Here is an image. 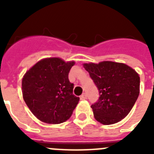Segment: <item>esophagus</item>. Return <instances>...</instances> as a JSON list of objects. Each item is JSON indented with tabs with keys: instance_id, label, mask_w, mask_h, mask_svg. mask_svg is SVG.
<instances>
[{
	"instance_id": "34e87169",
	"label": "esophagus",
	"mask_w": 154,
	"mask_h": 154,
	"mask_svg": "<svg viewBox=\"0 0 154 154\" xmlns=\"http://www.w3.org/2000/svg\"><path fill=\"white\" fill-rule=\"evenodd\" d=\"M81 99H87V95L85 92H84V93H82V95L81 96Z\"/></svg>"
}]
</instances>
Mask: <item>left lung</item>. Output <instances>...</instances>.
Listing matches in <instances>:
<instances>
[{
    "label": "left lung",
    "instance_id": "1",
    "mask_svg": "<svg viewBox=\"0 0 154 154\" xmlns=\"http://www.w3.org/2000/svg\"><path fill=\"white\" fill-rule=\"evenodd\" d=\"M83 66L99 92L98 101L91 106L95 119L104 125L124 119L140 94L138 73L126 64L109 61Z\"/></svg>",
    "mask_w": 154,
    "mask_h": 154
}]
</instances>
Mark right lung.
<instances>
[{
	"mask_svg": "<svg viewBox=\"0 0 154 154\" xmlns=\"http://www.w3.org/2000/svg\"><path fill=\"white\" fill-rule=\"evenodd\" d=\"M75 62L59 58L42 59L24 74L23 98L31 112L39 120L58 124L71 117L79 98L73 95L74 84L69 73Z\"/></svg>",
	"mask_w": 154,
	"mask_h": 154,
	"instance_id": "1",
	"label": "right lung"
}]
</instances>
